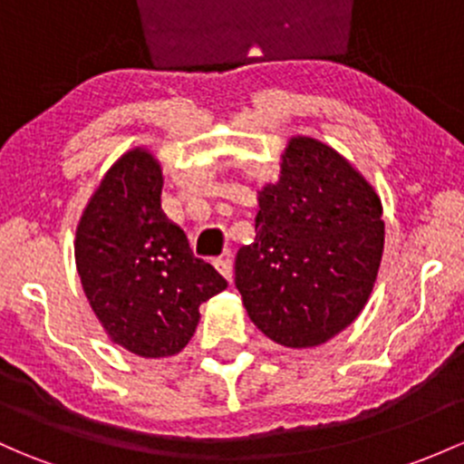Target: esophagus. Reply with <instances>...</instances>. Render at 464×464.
Segmentation results:
<instances>
[{"instance_id": "esophagus-1", "label": "esophagus", "mask_w": 464, "mask_h": 464, "mask_svg": "<svg viewBox=\"0 0 464 464\" xmlns=\"http://www.w3.org/2000/svg\"><path fill=\"white\" fill-rule=\"evenodd\" d=\"M213 265H216V269L222 273V276L227 277V280H231V277H233V260H231V256H219L218 260H213Z\"/></svg>"}]
</instances>
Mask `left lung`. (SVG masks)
Instances as JSON below:
<instances>
[{"mask_svg": "<svg viewBox=\"0 0 464 464\" xmlns=\"http://www.w3.org/2000/svg\"><path fill=\"white\" fill-rule=\"evenodd\" d=\"M257 191L256 240L237 251L248 318L289 349L324 344L360 315L384 248L382 202L344 155L294 135Z\"/></svg>", "mask_w": 464, "mask_h": 464, "instance_id": "left-lung-1", "label": "left lung"}]
</instances>
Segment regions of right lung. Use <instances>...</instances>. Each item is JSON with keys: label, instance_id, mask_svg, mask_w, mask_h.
Returning a JSON list of instances; mask_svg holds the SVG:
<instances>
[{"label": "right lung", "instance_id": "right-lung-1", "mask_svg": "<svg viewBox=\"0 0 464 464\" xmlns=\"http://www.w3.org/2000/svg\"><path fill=\"white\" fill-rule=\"evenodd\" d=\"M164 175L144 146L106 170L82 211L75 265L111 343L140 358H169L193 338L199 304L227 289L164 216Z\"/></svg>", "mask_w": 464, "mask_h": 464}]
</instances>
